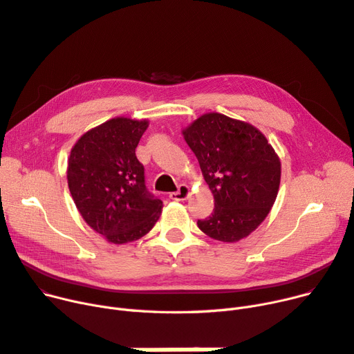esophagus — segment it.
Listing matches in <instances>:
<instances>
[{"label": "esophagus", "mask_w": 354, "mask_h": 354, "mask_svg": "<svg viewBox=\"0 0 354 354\" xmlns=\"http://www.w3.org/2000/svg\"><path fill=\"white\" fill-rule=\"evenodd\" d=\"M189 195H191V188L188 185H180L176 192H172L169 196H171V199H174V201H185Z\"/></svg>", "instance_id": "obj_1"}]
</instances>
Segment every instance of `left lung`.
I'll return each mask as SVG.
<instances>
[{"instance_id":"1","label":"left lung","mask_w":354,"mask_h":354,"mask_svg":"<svg viewBox=\"0 0 354 354\" xmlns=\"http://www.w3.org/2000/svg\"><path fill=\"white\" fill-rule=\"evenodd\" d=\"M214 195V212L198 220L214 240L236 243L265 221L278 196L281 160L249 122L207 113L182 130Z\"/></svg>"}]
</instances>
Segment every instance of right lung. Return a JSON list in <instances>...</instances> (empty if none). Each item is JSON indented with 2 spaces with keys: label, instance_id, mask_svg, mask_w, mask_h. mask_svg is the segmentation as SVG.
<instances>
[{
  "label": "right lung",
  "instance_id": "obj_1",
  "mask_svg": "<svg viewBox=\"0 0 354 354\" xmlns=\"http://www.w3.org/2000/svg\"><path fill=\"white\" fill-rule=\"evenodd\" d=\"M149 120L115 117L84 133L68 159V187L85 223L113 244L146 236L163 203L145 185L136 147Z\"/></svg>",
  "mask_w": 354,
  "mask_h": 354
}]
</instances>
